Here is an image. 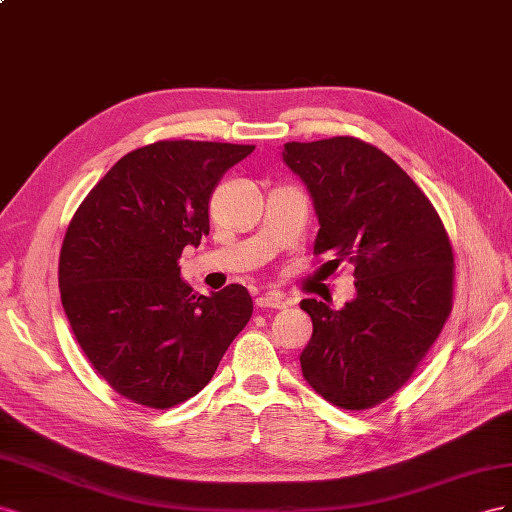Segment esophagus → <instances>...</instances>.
<instances>
[{
	"mask_svg": "<svg viewBox=\"0 0 512 512\" xmlns=\"http://www.w3.org/2000/svg\"><path fill=\"white\" fill-rule=\"evenodd\" d=\"M255 304H257V309H285V306H287V302L281 296H276V294L259 296L255 300Z\"/></svg>",
	"mask_w": 512,
	"mask_h": 512,
	"instance_id": "1",
	"label": "esophagus"
}]
</instances>
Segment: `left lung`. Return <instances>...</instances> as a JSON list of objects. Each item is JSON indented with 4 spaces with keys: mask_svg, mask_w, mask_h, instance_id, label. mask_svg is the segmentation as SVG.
Segmentation results:
<instances>
[{
    "mask_svg": "<svg viewBox=\"0 0 512 512\" xmlns=\"http://www.w3.org/2000/svg\"><path fill=\"white\" fill-rule=\"evenodd\" d=\"M319 221L315 255L354 264L341 311L306 298L309 386L343 410H369L412 377L452 306V248L427 195L390 156L354 137L283 145Z\"/></svg>",
    "mask_w": 512,
    "mask_h": 512,
    "instance_id": "8db88e82",
    "label": "left lung"
}]
</instances>
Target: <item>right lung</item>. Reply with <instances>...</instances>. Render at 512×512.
Returning <instances> with one entry per match:
<instances>
[{"instance_id": "obj_1", "label": "right lung", "mask_w": 512, "mask_h": 512, "mask_svg": "<svg viewBox=\"0 0 512 512\" xmlns=\"http://www.w3.org/2000/svg\"><path fill=\"white\" fill-rule=\"evenodd\" d=\"M255 145L156 141L115 163L72 216L60 294L92 367L122 397L167 410L206 386L248 324L246 287L201 296L180 279L184 246L210 231V199Z\"/></svg>"}]
</instances>
